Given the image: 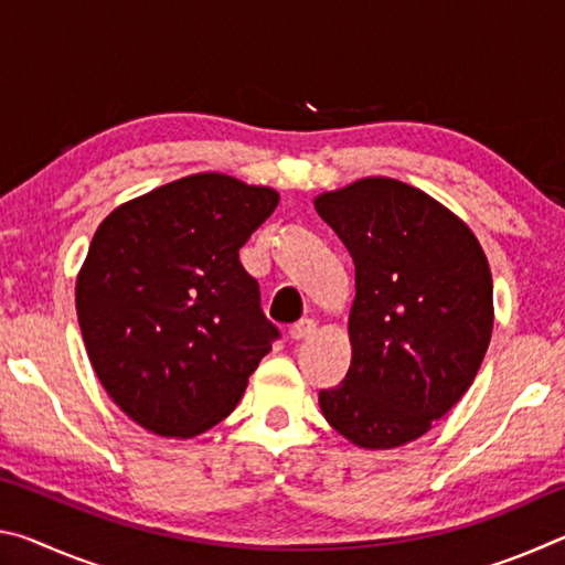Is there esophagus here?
Listing matches in <instances>:
<instances>
[{
    "label": "esophagus",
    "instance_id": "obj_1",
    "mask_svg": "<svg viewBox=\"0 0 565 565\" xmlns=\"http://www.w3.org/2000/svg\"><path fill=\"white\" fill-rule=\"evenodd\" d=\"M313 331H317V323H313L311 319H301V321H296L294 327L289 329V337L294 341H303V339L313 337Z\"/></svg>",
    "mask_w": 565,
    "mask_h": 565
}]
</instances>
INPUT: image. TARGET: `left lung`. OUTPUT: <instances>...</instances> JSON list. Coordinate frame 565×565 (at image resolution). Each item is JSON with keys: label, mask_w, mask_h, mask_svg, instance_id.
Wrapping results in <instances>:
<instances>
[{"label": "left lung", "mask_w": 565, "mask_h": 565, "mask_svg": "<svg viewBox=\"0 0 565 565\" xmlns=\"http://www.w3.org/2000/svg\"><path fill=\"white\" fill-rule=\"evenodd\" d=\"M313 206L356 266L351 366L319 406L351 444L404 446L473 384L493 329L489 262L461 218L396 179H361Z\"/></svg>", "instance_id": "left-lung-1"}]
</instances>
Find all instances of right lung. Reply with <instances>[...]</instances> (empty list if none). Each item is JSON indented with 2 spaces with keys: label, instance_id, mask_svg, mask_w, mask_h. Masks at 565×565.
<instances>
[{
  "label": "right lung",
  "instance_id": "right-lung-1",
  "mask_svg": "<svg viewBox=\"0 0 565 565\" xmlns=\"http://www.w3.org/2000/svg\"><path fill=\"white\" fill-rule=\"evenodd\" d=\"M276 204L274 189L194 174L99 224L76 317L102 386L147 431L189 438L216 426L281 337L238 262Z\"/></svg>",
  "mask_w": 565,
  "mask_h": 565
}]
</instances>
